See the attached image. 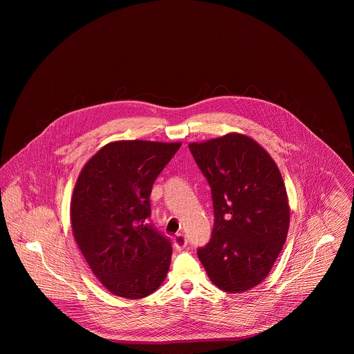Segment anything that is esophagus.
I'll list each match as a JSON object with an SVG mask.
<instances>
[{"instance_id": "1", "label": "esophagus", "mask_w": 354, "mask_h": 354, "mask_svg": "<svg viewBox=\"0 0 354 354\" xmlns=\"http://www.w3.org/2000/svg\"><path fill=\"white\" fill-rule=\"evenodd\" d=\"M187 243H188V240H187V237L183 234H178V235L174 236V245H175V248L182 250V248H185V245H187Z\"/></svg>"}]
</instances>
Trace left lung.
Masks as SVG:
<instances>
[{"label":"left lung","instance_id":"obj_1","mask_svg":"<svg viewBox=\"0 0 354 354\" xmlns=\"http://www.w3.org/2000/svg\"><path fill=\"white\" fill-rule=\"evenodd\" d=\"M188 147L211 187L215 216L199 260L221 290H248L268 276L286 243L289 204L281 174L247 135L232 133Z\"/></svg>","mask_w":354,"mask_h":354}]
</instances>
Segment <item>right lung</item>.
Segmentation results:
<instances>
[{
  "mask_svg": "<svg viewBox=\"0 0 354 354\" xmlns=\"http://www.w3.org/2000/svg\"><path fill=\"white\" fill-rule=\"evenodd\" d=\"M182 143L119 140L102 147L81 171L70 218L88 267L109 292L142 299L169 272L172 247L151 216L152 185Z\"/></svg>",
  "mask_w": 354,
  "mask_h": 354,
  "instance_id": "add662e5",
  "label": "right lung"
}]
</instances>
